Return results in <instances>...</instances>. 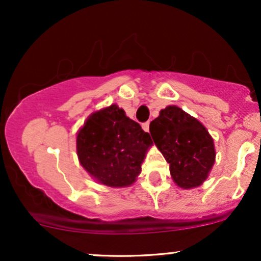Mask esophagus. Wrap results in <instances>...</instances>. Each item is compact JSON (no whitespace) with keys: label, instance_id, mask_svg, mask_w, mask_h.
I'll return each instance as SVG.
<instances>
[{"label":"esophagus","instance_id":"1","mask_svg":"<svg viewBox=\"0 0 261 261\" xmlns=\"http://www.w3.org/2000/svg\"><path fill=\"white\" fill-rule=\"evenodd\" d=\"M142 128L146 131V133H148V131H149V121L143 122V124H142Z\"/></svg>","mask_w":261,"mask_h":261}]
</instances>
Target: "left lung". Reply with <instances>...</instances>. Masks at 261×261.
<instances>
[{
	"mask_svg": "<svg viewBox=\"0 0 261 261\" xmlns=\"http://www.w3.org/2000/svg\"><path fill=\"white\" fill-rule=\"evenodd\" d=\"M149 133L169 163L178 187L196 188L206 180L216 153L214 140L201 122L180 108L170 106L149 124Z\"/></svg>",
	"mask_w": 261,
	"mask_h": 261,
	"instance_id": "8db88e82",
	"label": "left lung"
}]
</instances>
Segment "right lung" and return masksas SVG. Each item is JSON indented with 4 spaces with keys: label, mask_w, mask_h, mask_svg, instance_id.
<instances>
[{
    "label": "right lung",
    "mask_w": 261,
    "mask_h": 261,
    "mask_svg": "<svg viewBox=\"0 0 261 261\" xmlns=\"http://www.w3.org/2000/svg\"><path fill=\"white\" fill-rule=\"evenodd\" d=\"M151 136L118 106L92 114L77 135L82 167L107 187H128L141 172Z\"/></svg>",
    "instance_id": "1"
}]
</instances>
